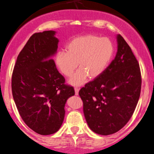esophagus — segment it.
<instances>
[{
  "instance_id": "34e87169",
  "label": "esophagus",
  "mask_w": 154,
  "mask_h": 154,
  "mask_svg": "<svg viewBox=\"0 0 154 154\" xmlns=\"http://www.w3.org/2000/svg\"><path fill=\"white\" fill-rule=\"evenodd\" d=\"M74 91H75L76 95H78V94H79V88H74Z\"/></svg>"
}]
</instances>
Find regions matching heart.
Masks as SVG:
<instances>
[{
    "instance_id": "1",
    "label": "heart",
    "mask_w": 154,
    "mask_h": 154,
    "mask_svg": "<svg viewBox=\"0 0 154 154\" xmlns=\"http://www.w3.org/2000/svg\"><path fill=\"white\" fill-rule=\"evenodd\" d=\"M114 53L112 42L108 38L86 35L71 40L66 46V52L56 54L55 65L66 77H70L77 67L80 69L70 78L73 86H81L87 78L99 77L106 69Z\"/></svg>"
}]
</instances>
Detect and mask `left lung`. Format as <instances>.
<instances>
[{"mask_svg": "<svg viewBox=\"0 0 154 154\" xmlns=\"http://www.w3.org/2000/svg\"><path fill=\"white\" fill-rule=\"evenodd\" d=\"M117 53L99 77L79 91L89 128L97 134L116 133L129 122L141 92L139 65L123 37L117 35Z\"/></svg>", "mask_w": 154, "mask_h": 154, "instance_id": "1", "label": "left lung"}]
</instances>
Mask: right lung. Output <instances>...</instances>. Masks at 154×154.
Instances as JSON below:
<instances>
[{
  "label": "right lung",
  "instance_id": "add662e5",
  "mask_svg": "<svg viewBox=\"0 0 154 154\" xmlns=\"http://www.w3.org/2000/svg\"><path fill=\"white\" fill-rule=\"evenodd\" d=\"M58 43L56 31L34 33L18 54L12 77V96L21 119L44 136L60 130L66 101L74 95L53 60Z\"/></svg>",
  "mask_w": 154,
  "mask_h": 154
}]
</instances>
